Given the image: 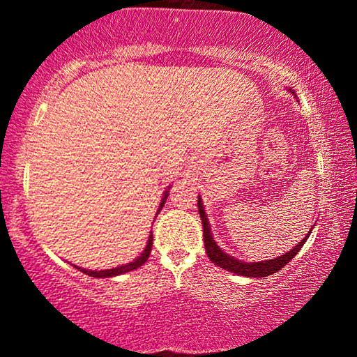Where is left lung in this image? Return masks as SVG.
Returning a JSON list of instances; mask_svg holds the SVG:
<instances>
[{"label": "left lung", "mask_w": 357, "mask_h": 357, "mask_svg": "<svg viewBox=\"0 0 357 357\" xmlns=\"http://www.w3.org/2000/svg\"><path fill=\"white\" fill-rule=\"evenodd\" d=\"M198 211H199V216H202L203 241H204V248H206L208 258H210L213 264L218 265V267L228 270V272H231V273H236V275H243V277H268V275H272V273L278 272L280 268H284L285 265L297 255L298 250L304 247L305 240L309 238L310 231H312L310 230L309 233H307L305 238L298 241V245H296V247L290 250V252H287L285 255L272 258V260H261V261H252V264H247V261H240V260H236V258L228 255V253H225L223 250L216 245V241L213 240L211 231H210V223H208L206 215H204L202 198H198Z\"/></svg>", "instance_id": "1"}]
</instances>
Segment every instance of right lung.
I'll return each instance as SVG.
<instances>
[{
  "label": "right lung",
  "mask_w": 357,
  "mask_h": 357,
  "mask_svg": "<svg viewBox=\"0 0 357 357\" xmlns=\"http://www.w3.org/2000/svg\"><path fill=\"white\" fill-rule=\"evenodd\" d=\"M166 198H167V191L165 192V198H162L161 204H159V210H158V211H161V208L165 206ZM151 248H153V235H149V240H147L146 250H144V252L141 253V257H137L136 260L130 261V264L121 265V267L110 268V270H99V272H97V270H87V268H80V267H77V268H79L80 272H84L85 275H89V277H97V278H105V277L122 275V273L132 272V270H136V268L141 267V265H144V264H146V260H147V258H149V255H151Z\"/></svg>",
  "instance_id": "right-lung-1"
}]
</instances>
